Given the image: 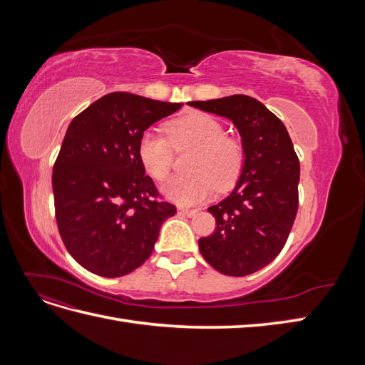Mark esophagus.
<instances>
[{
  "instance_id": "esophagus-1",
  "label": "esophagus",
  "mask_w": 365,
  "mask_h": 365,
  "mask_svg": "<svg viewBox=\"0 0 365 365\" xmlns=\"http://www.w3.org/2000/svg\"><path fill=\"white\" fill-rule=\"evenodd\" d=\"M197 212H200V210L196 208H180V213H182L187 217H193L195 215H197Z\"/></svg>"
}]
</instances>
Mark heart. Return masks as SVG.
<instances>
[{
	"mask_svg": "<svg viewBox=\"0 0 365 365\" xmlns=\"http://www.w3.org/2000/svg\"><path fill=\"white\" fill-rule=\"evenodd\" d=\"M165 130L168 137L149 129L138 140V160L150 178H168L173 148H196L187 161L190 172L175 175L163 185L168 200L181 205L200 204L215 189L224 192L236 184L244 170L245 149L240 140L225 134L224 125L215 115L193 113L170 121Z\"/></svg>",
	"mask_w": 365,
	"mask_h": 365,
	"instance_id": "b5f03b06",
	"label": "heart"
}]
</instances>
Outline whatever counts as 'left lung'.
I'll return each mask as SVG.
<instances>
[{"instance_id": "8db88e82", "label": "left lung", "mask_w": 365, "mask_h": 365, "mask_svg": "<svg viewBox=\"0 0 365 365\" xmlns=\"http://www.w3.org/2000/svg\"><path fill=\"white\" fill-rule=\"evenodd\" d=\"M189 105L230 118L242 137L244 170L235 190L208 207L216 228L197 244L216 271L244 277L269 264L288 240L298 210L300 161L282 120L256 98L235 94Z\"/></svg>"}]
</instances>
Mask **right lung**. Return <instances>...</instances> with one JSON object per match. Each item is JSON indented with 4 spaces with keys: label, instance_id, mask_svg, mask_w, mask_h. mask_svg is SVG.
<instances>
[{
    "label": "right lung",
    "instance_id": "obj_1",
    "mask_svg": "<svg viewBox=\"0 0 365 365\" xmlns=\"http://www.w3.org/2000/svg\"><path fill=\"white\" fill-rule=\"evenodd\" d=\"M181 106L111 93L70 123L53 168L54 212L65 248L90 272L115 279L141 267L176 213L145 175L137 146Z\"/></svg>",
    "mask_w": 365,
    "mask_h": 365
}]
</instances>
